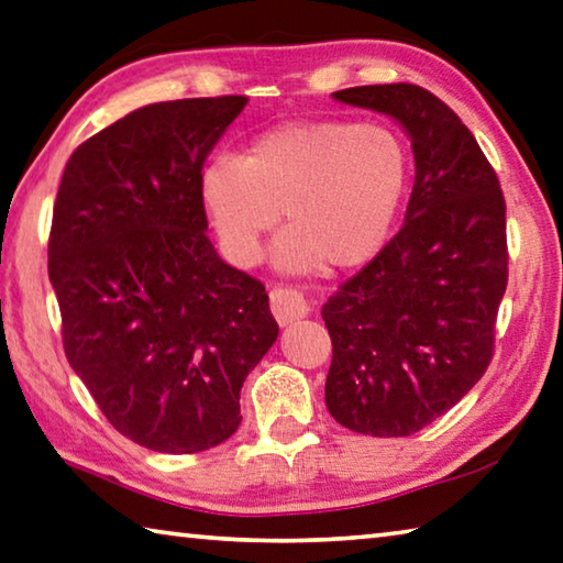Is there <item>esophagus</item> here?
<instances>
[{
  "mask_svg": "<svg viewBox=\"0 0 563 563\" xmlns=\"http://www.w3.org/2000/svg\"><path fill=\"white\" fill-rule=\"evenodd\" d=\"M271 310L278 324H290L295 320H302L305 314L310 312L308 300L302 298V292L288 285H275L271 290Z\"/></svg>",
  "mask_w": 563,
  "mask_h": 563,
  "instance_id": "34e87169",
  "label": "esophagus"
}]
</instances>
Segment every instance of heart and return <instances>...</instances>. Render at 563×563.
Returning a JSON list of instances; mask_svg holds the SVG:
<instances>
[{
  "instance_id": "obj_1",
  "label": "heart",
  "mask_w": 563,
  "mask_h": 563,
  "mask_svg": "<svg viewBox=\"0 0 563 563\" xmlns=\"http://www.w3.org/2000/svg\"><path fill=\"white\" fill-rule=\"evenodd\" d=\"M408 184L411 152L391 125L295 120L255 135L236 159H209L199 197L236 265L261 258L283 213V271H354L391 239Z\"/></svg>"
}]
</instances>
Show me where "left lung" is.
Returning a JSON list of instances; mask_svg holds the SVG:
<instances>
[{"label": "left lung", "instance_id": "left-lung-1", "mask_svg": "<svg viewBox=\"0 0 563 563\" xmlns=\"http://www.w3.org/2000/svg\"><path fill=\"white\" fill-rule=\"evenodd\" d=\"M332 96L401 122L416 181L401 231L322 308L332 340L324 401L354 433L413 435L493 362L509 261L505 194L473 132L431 90L386 84Z\"/></svg>", "mask_w": 563, "mask_h": 563}]
</instances>
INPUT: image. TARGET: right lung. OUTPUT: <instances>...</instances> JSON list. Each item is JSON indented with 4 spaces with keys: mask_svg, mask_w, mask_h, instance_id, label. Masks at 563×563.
<instances>
[{
    "mask_svg": "<svg viewBox=\"0 0 563 563\" xmlns=\"http://www.w3.org/2000/svg\"><path fill=\"white\" fill-rule=\"evenodd\" d=\"M246 96L145 106L66 162L48 280L66 360L108 423L157 453L236 433L241 386L278 340L265 285L219 258L199 172Z\"/></svg>",
    "mask_w": 563,
    "mask_h": 563,
    "instance_id": "obj_1",
    "label": "right lung"
}]
</instances>
